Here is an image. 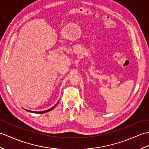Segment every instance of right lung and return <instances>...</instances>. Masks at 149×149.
<instances>
[{
    "instance_id": "right-lung-1",
    "label": "right lung",
    "mask_w": 149,
    "mask_h": 149,
    "mask_svg": "<svg viewBox=\"0 0 149 149\" xmlns=\"http://www.w3.org/2000/svg\"><path fill=\"white\" fill-rule=\"evenodd\" d=\"M58 102H59V101L58 102H57L56 104V105H54V106L52 107H51V108L50 109H48V110H46V111H29V110H27V109H24L25 110H26L27 111H29V112H31V113H37V114H43V113H47V112H49V111H51V110H52L54 108V107L57 106V104H58Z\"/></svg>"
}]
</instances>
